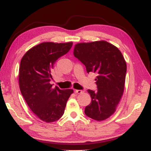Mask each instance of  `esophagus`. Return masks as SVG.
I'll return each mask as SVG.
<instances>
[{
    "instance_id": "34e87169",
    "label": "esophagus",
    "mask_w": 151,
    "mask_h": 151,
    "mask_svg": "<svg viewBox=\"0 0 151 151\" xmlns=\"http://www.w3.org/2000/svg\"><path fill=\"white\" fill-rule=\"evenodd\" d=\"M75 92L77 94H82V92H83V90H75Z\"/></svg>"
}]
</instances>
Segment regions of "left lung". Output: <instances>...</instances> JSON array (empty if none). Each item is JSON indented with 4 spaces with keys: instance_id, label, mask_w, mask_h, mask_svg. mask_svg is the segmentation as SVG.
<instances>
[{
    "instance_id": "1",
    "label": "left lung",
    "mask_w": 151,
    "mask_h": 151,
    "mask_svg": "<svg viewBox=\"0 0 151 151\" xmlns=\"http://www.w3.org/2000/svg\"><path fill=\"white\" fill-rule=\"evenodd\" d=\"M73 55L86 66L87 73L97 75V91L88 90L91 103L84 113L96 121H103L115 113L124 93L126 63L120 50L105 40L78 43Z\"/></svg>"
}]
</instances>
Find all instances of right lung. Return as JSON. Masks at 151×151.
I'll return each mask as SVG.
<instances>
[{
	"instance_id": "right-lung-1",
	"label": "right lung",
	"mask_w": 151,
	"mask_h": 151,
	"mask_svg": "<svg viewBox=\"0 0 151 151\" xmlns=\"http://www.w3.org/2000/svg\"><path fill=\"white\" fill-rule=\"evenodd\" d=\"M73 45L67 43L42 42L24 55L19 71L20 91L33 113L42 121L56 122L63 115L72 89L52 88V69L59 57L65 55Z\"/></svg>"
}]
</instances>
